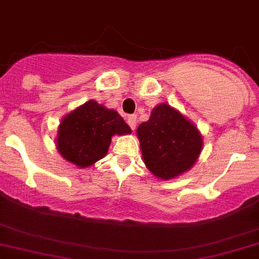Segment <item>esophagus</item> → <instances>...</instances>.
<instances>
[{
    "label": "esophagus",
    "instance_id": "obj_1",
    "mask_svg": "<svg viewBox=\"0 0 259 259\" xmlns=\"http://www.w3.org/2000/svg\"><path fill=\"white\" fill-rule=\"evenodd\" d=\"M127 124H129V126L132 127V130L135 129V126H137V115H130L127 116Z\"/></svg>",
    "mask_w": 259,
    "mask_h": 259
}]
</instances>
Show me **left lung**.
<instances>
[{
	"label": "left lung",
	"mask_w": 259,
	"mask_h": 259,
	"mask_svg": "<svg viewBox=\"0 0 259 259\" xmlns=\"http://www.w3.org/2000/svg\"><path fill=\"white\" fill-rule=\"evenodd\" d=\"M137 135L144 164L153 176L164 181L190 170L202 148L197 127L166 103L152 109L150 120L139 125Z\"/></svg>",
	"instance_id": "left-lung-1"
}]
</instances>
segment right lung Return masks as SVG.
Wrapping results in <instances>:
<instances>
[{
    "label": "right lung",
    "mask_w": 259,
    "mask_h": 259,
    "mask_svg": "<svg viewBox=\"0 0 259 259\" xmlns=\"http://www.w3.org/2000/svg\"><path fill=\"white\" fill-rule=\"evenodd\" d=\"M130 133L129 125L115 109L89 101L63 117L57 148L68 162L88 167L107 155L113 135Z\"/></svg>",
    "instance_id": "right-lung-1"
}]
</instances>
